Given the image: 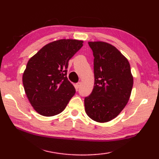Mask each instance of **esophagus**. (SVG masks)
<instances>
[{
    "label": "esophagus",
    "instance_id": "esophagus-1",
    "mask_svg": "<svg viewBox=\"0 0 159 159\" xmlns=\"http://www.w3.org/2000/svg\"><path fill=\"white\" fill-rule=\"evenodd\" d=\"M80 85H81V82H79V83H76V85H75V86H76V88H77V89H78V88H79L80 87Z\"/></svg>",
    "mask_w": 159,
    "mask_h": 159
}]
</instances>
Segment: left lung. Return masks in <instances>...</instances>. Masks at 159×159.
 Segmentation results:
<instances>
[{
  "label": "left lung",
  "mask_w": 159,
  "mask_h": 159,
  "mask_svg": "<svg viewBox=\"0 0 159 159\" xmlns=\"http://www.w3.org/2000/svg\"><path fill=\"white\" fill-rule=\"evenodd\" d=\"M93 52L95 83L84 99L85 110L99 123L114 119L124 109L131 95L133 77L129 61L114 45L88 42Z\"/></svg>",
  "instance_id": "1"
}]
</instances>
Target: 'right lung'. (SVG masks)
I'll use <instances>...</instances> for the list:
<instances>
[{"label":"right lung","mask_w":159,"mask_h":159,"mask_svg":"<svg viewBox=\"0 0 159 159\" xmlns=\"http://www.w3.org/2000/svg\"><path fill=\"white\" fill-rule=\"evenodd\" d=\"M83 41L61 39L45 45L30 58L22 76L24 88L34 109L44 116L62 112L76 90L66 77L70 59Z\"/></svg>","instance_id":"1"}]
</instances>
